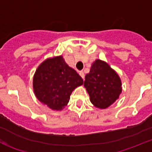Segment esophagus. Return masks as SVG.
Listing matches in <instances>:
<instances>
[{"mask_svg":"<svg viewBox=\"0 0 152 152\" xmlns=\"http://www.w3.org/2000/svg\"><path fill=\"white\" fill-rule=\"evenodd\" d=\"M79 75H80V76H81L82 78H83V79H84V78H85V74H84V73H83V71H79Z\"/></svg>","mask_w":152,"mask_h":152,"instance_id":"obj_1","label":"esophagus"}]
</instances>
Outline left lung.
I'll return each mask as SVG.
<instances>
[{"label":"left lung","instance_id":"obj_1","mask_svg":"<svg viewBox=\"0 0 152 152\" xmlns=\"http://www.w3.org/2000/svg\"><path fill=\"white\" fill-rule=\"evenodd\" d=\"M84 86L95 107L105 109L115 102L122 91L121 81L106 62L96 60L89 73L86 75Z\"/></svg>","mask_w":152,"mask_h":152}]
</instances>
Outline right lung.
Here are the masks:
<instances>
[{"instance_id": "right-lung-1", "label": "right lung", "mask_w": 152, "mask_h": 152, "mask_svg": "<svg viewBox=\"0 0 152 152\" xmlns=\"http://www.w3.org/2000/svg\"><path fill=\"white\" fill-rule=\"evenodd\" d=\"M83 83L81 76L68 66L62 56L44 61L33 78L36 98L53 110H62L73 90Z\"/></svg>"}]
</instances>
